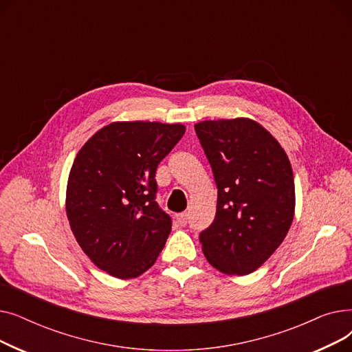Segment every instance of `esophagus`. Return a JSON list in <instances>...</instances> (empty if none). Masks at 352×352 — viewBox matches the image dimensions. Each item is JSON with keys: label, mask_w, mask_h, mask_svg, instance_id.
<instances>
[{"label": "esophagus", "mask_w": 352, "mask_h": 352, "mask_svg": "<svg viewBox=\"0 0 352 352\" xmlns=\"http://www.w3.org/2000/svg\"><path fill=\"white\" fill-rule=\"evenodd\" d=\"M187 219H188L187 212H181V214L177 215V221H178V224H179L181 227H186V226H187Z\"/></svg>", "instance_id": "34e87169"}]
</instances>
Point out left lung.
I'll return each mask as SVG.
<instances>
[{
	"mask_svg": "<svg viewBox=\"0 0 352 352\" xmlns=\"http://www.w3.org/2000/svg\"><path fill=\"white\" fill-rule=\"evenodd\" d=\"M195 133L218 188L215 218L199 234L202 251L221 272L251 274L291 227L295 187L289 160L278 141L248 118L202 121Z\"/></svg>",
	"mask_w": 352,
	"mask_h": 352,
	"instance_id": "left-lung-1",
	"label": "left lung"
}]
</instances>
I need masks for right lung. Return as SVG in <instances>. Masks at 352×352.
<instances>
[{
	"mask_svg": "<svg viewBox=\"0 0 352 352\" xmlns=\"http://www.w3.org/2000/svg\"><path fill=\"white\" fill-rule=\"evenodd\" d=\"M186 133L181 124L113 122L77 154L67 186V217L100 270L126 280L157 261L171 217L155 201L158 164Z\"/></svg>",
	"mask_w": 352,
	"mask_h": 352,
	"instance_id": "1",
	"label": "right lung"
}]
</instances>
